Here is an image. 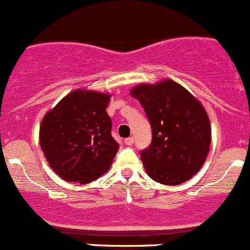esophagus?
<instances>
[{
	"instance_id": "1",
	"label": "esophagus",
	"mask_w": 250,
	"mask_h": 250,
	"mask_svg": "<svg viewBox=\"0 0 250 250\" xmlns=\"http://www.w3.org/2000/svg\"><path fill=\"white\" fill-rule=\"evenodd\" d=\"M124 142H125L126 146H132L133 142H135V138H133V137H127V138H125Z\"/></svg>"
}]
</instances>
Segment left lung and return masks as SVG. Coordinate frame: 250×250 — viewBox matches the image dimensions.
<instances>
[{
	"mask_svg": "<svg viewBox=\"0 0 250 250\" xmlns=\"http://www.w3.org/2000/svg\"><path fill=\"white\" fill-rule=\"evenodd\" d=\"M131 96L140 101L152 127V142L141 150L148 176L169 186L186 182L203 167L211 142L203 105L171 80L136 86Z\"/></svg>",
	"mask_w": 250,
	"mask_h": 250,
	"instance_id": "left-lung-1",
	"label": "left lung"
}]
</instances>
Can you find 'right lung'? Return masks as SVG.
<instances>
[{"instance_id":"right-lung-1","label":"right lung","mask_w":250,"mask_h":250,"mask_svg":"<svg viewBox=\"0 0 250 250\" xmlns=\"http://www.w3.org/2000/svg\"><path fill=\"white\" fill-rule=\"evenodd\" d=\"M109 100L107 93L76 90L44 115L41 149L65 181L87 184L109 169L119 149L105 112Z\"/></svg>"}]
</instances>
